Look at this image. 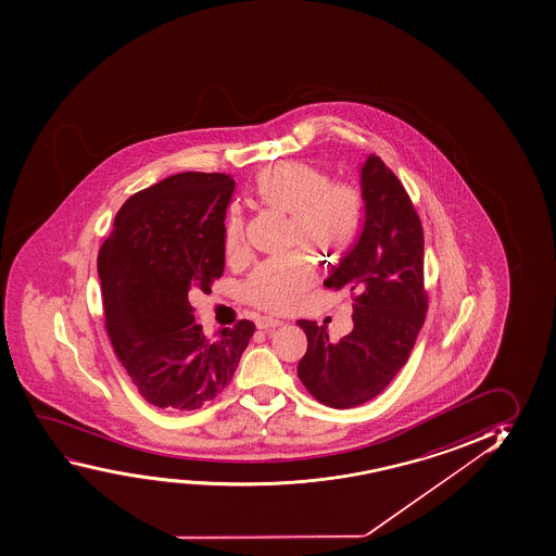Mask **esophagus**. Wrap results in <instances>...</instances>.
I'll return each instance as SVG.
<instances>
[{"label":"esophagus","instance_id":"esophagus-1","mask_svg":"<svg viewBox=\"0 0 556 556\" xmlns=\"http://www.w3.org/2000/svg\"><path fill=\"white\" fill-rule=\"evenodd\" d=\"M283 320L280 318H273V316H263V318H258L257 328L258 330H263V332H268V330H274V328H280L282 326Z\"/></svg>","mask_w":556,"mask_h":556}]
</instances>
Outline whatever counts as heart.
<instances>
[{
    "label": "heart",
    "mask_w": 556,
    "mask_h": 556,
    "mask_svg": "<svg viewBox=\"0 0 556 556\" xmlns=\"http://www.w3.org/2000/svg\"><path fill=\"white\" fill-rule=\"evenodd\" d=\"M258 195L278 213L291 215V241L311 243L323 253H336L355 238L363 201L353 188L328 184L315 166L305 163L276 165L258 180ZM241 253V226L233 220L226 233V257ZM313 282L308 266L298 257L266 261L245 282L251 305L268 313L295 307Z\"/></svg>",
    "instance_id": "1"
}]
</instances>
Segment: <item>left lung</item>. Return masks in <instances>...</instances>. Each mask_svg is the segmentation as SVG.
Instances as JSON below:
<instances>
[{
	"label": "left lung",
	"instance_id": "8db88e82",
	"mask_svg": "<svg viewBox=\"0 0 556 556\" xmlns=\"http://www.w3.org/2000/svg\"><path fill=\"white\" fill-rule=\"evenodd\" d=\"M365 218L353 245L330 265L326 286L353 295V330L330 340L328 326L298 320L307 353L298 376L332 408L363 405L403 368L424 324V236L397 176L376 155L358 170Z\"/></svg>",
	"mask_w": 556,
	"mask_h": 556
}]
</instances>
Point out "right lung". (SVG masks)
<instances>
[{
	"label": "right lung",
	"instance_id": "add662e5",
	"mask_svg": "<svg viewBox=\"0 0 556 556\" xmlns=\"http://www.w3.org/2000/svg\"><path fill=\"white\" fill-rule=\"evenodd\" d=\"M233 178L180 173L134 193L98 257L105 326L141 397L193 410L232 380L255 324L207 338L190 295L223 276Z\"/></svg>",
	"mask_w": 556,
	"mask_h": 556
}]
</instances>
